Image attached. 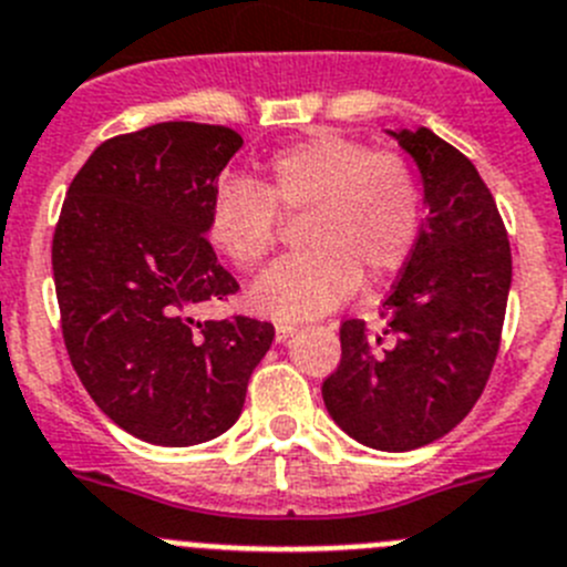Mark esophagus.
Masks as SVG:
<instances>
[{
	"label": "esophagus",
	"mask_w": 567,
	"mask_h": 567,
	"mask_svg": "<svg viewBox=\"0 0 567 567\" xmlns=\"http://www.w3.org/2000/svg\"><path fill=\"white\" fill-rule=\"evenodd\" d=\"M293 330H296V324H290V321H279V324H277V341H285L290 333H293Z\"/></svg>",
	"instance_id": "1"
}]
</instances>
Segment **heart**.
<instances>
[{"label":"heart","mask_w":567,"mask_h":567,"mask_svg":"<svg viewBox=\"0 0 567 567\" xmlns=\"http://www.w3.org/2000/svg\"><path fill=\"white\" fill-rule=\"evenodd\" d=\"M285 217H302L308 248L257 279L251 302L282 321L328 313L353 296L361 277H395L417 246L423 186L406 157L375 152L341 132H316L274 152L262 186L226 177L206 214L212 246L254 271L277 248Z\"/></svg>","instance_id":"heart-1"}]
</instances>
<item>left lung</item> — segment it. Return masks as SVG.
Listing matches in <instances>:
<instances>
[{"instance_id":"left-lung-1","label":"left lung","mask_w":567,"mask_h":567,"mask_svg":"<svg viewBox=\"0 0 567 567\" xmlns=\"http://www.w3.org/2000/svg\"><path fill=\"white\" fill-rule=\"evenodd\" d=\"M392 135L415 157L430 214L381 302L384 330L341 321V361L321 398L350 437L406 452L446 435L477 404L503 339L512 246L463 152L426 126Z\"/></svg>"}]
</instances>
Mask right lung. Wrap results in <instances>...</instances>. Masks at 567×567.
<instances>
[{
  "label": "right lung",
  "mask_w": 567,
  "mask_h": 567,
  "mask_svg": "<svg viewBox=\"0 0 567 567\" xmlns=\"http://www.w3.org/2000/svg\"><path fill=\"white\" fill-rule=\"evenodd\" d=\"M243 146L217 124L166 121L115 135L73 177L53 234L64 347L84 390L121 430L195 446L231 430L248 379L274 341L251 316L195 321L234 296L206 214Z\"/></svg>",
  "instance_id": "obj_1"
}]
</instances>
